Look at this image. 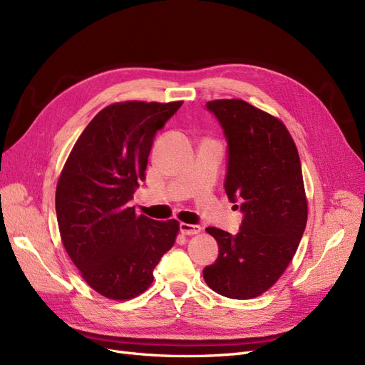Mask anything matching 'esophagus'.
I'll list each match as a JSON object with an SVG mask.
<instances>
[{"label": "esophagus", "mask_w": 365, "mask_h": 365, "mask_svg": "<svg viewBox=\"0 0 365 365\" xmlns=\"http://www.w3.org/2000/svg\"><path fill=\"white\" fill-rule=\"evenodd\" d=\"M180 230L184 236H193V235H200L201 233V227L200 225H192V224H180Z\"/></svg>", "instance_id": "34e87169"}]
</instances>
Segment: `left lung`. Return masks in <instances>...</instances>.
<instances>
[{"instance_id": "obj_1", "label": "left lung", "mask_w": 365, "mask_h": 365, "mask_svg": "<svg viewBox=\"0 0 365 365\" xmlns=\"http://www.w3.org/2000/svg\"><path fill=\"white\" fill-rule=\"evenodd\" d=\"M228 140L225 192L240 201L237 235L208 227L217 260L204 269L215 292L250 300L267 292L288 268L307 222L300 157L283 121L240 98L207 102Z\"/></svg>"}]
</instances>
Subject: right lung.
Returning <instances> with one entry per match:
<instances>
[{
	"label": "right lung",
	"mask_w": 365,
	"mask_h": 365,
	"mask_svg": "<svg viewBox=\"0 0 365 365\" xmlns=\"http://www.w3.org/2000/svg\"><path fill=\"white\" fill-rule=\"evenodd\" d=\"M182 102H117L77 138L56 185L62 244L82 279L111 300H130L153 282V268L180 222L137 215L129 201L145 180L157 130Z\"/></svg>",
	"instance_id": "add662e5"
}]
</instances>
